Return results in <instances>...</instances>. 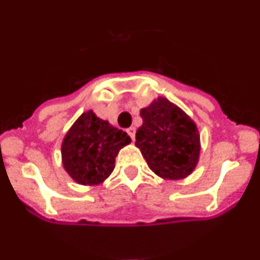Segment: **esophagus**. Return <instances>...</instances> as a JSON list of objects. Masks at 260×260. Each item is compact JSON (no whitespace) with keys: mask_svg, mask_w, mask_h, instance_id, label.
Masks as SVG:
<instances>
[{"mask_svg":"<svg viewBox=\"0 0 260 260\" xmlns=\"http://www.w3.org/2000/svg\"><path fill=\"white\" fill-rule=\"evenodd\" d=\"M126 132H127V134L130 135V138H132L133 141H134V139H135V127H133V126H132V127H128Z\"/></svg>","mask_w":260,"mask_h":260,"instance_id":"1","label":"esophagus"}]
</instances>
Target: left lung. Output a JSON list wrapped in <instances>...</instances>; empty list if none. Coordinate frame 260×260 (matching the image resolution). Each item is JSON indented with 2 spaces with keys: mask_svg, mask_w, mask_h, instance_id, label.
Returning <instances> with one entry per match:
<instances>
[{
  "mask_svg": "<svg viewBox=\"0 0 260 260\" xmlns=\"http://www.w3.org/2000/svg\"><path fill=\"white\" fill-rule=\"evenodd\" d=\"M143 123L135 134L151 171L162 180H183L194 172L201 156L197 123L178 105L162 96L142 108Z\"/></svg>",
  "mask_w": 260,
  "mask_h": 260,
  "instance_id": "8db88e82",
  "label": "left lung"
}]
</instances>
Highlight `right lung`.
<instances>
[{"instance_id":"obj_1","label":"right lung","mask_w":260,"mask_h":260,"mask_svg":"<svg viewBox=\"0 0 260 260\" xmlns=\"http://www.w3.org/2000/svg\"><path fill=\"white\" fill-rule=\"evenodd\" d=\"M130 143L132 138L125 132L89 109L75 119L63 137L62 165L79 185H100L113 172L119 150Z\"/></svg>"}]
</instances>
